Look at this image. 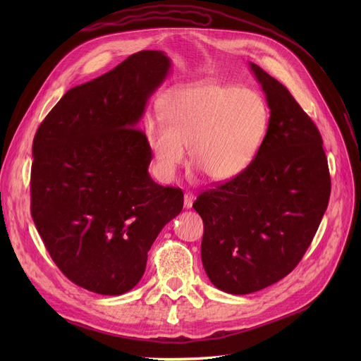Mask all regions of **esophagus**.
<instances>
[{"instance_id":"34e87169","label":"esophagus","mask_w":361,"mask_h":361,"mask_svg":"<svg viewBox=\"0 0 361 361\" xmlns=\"http://www.w3.org/2000/svg\"><path fill=\"white\" fill-rule=\"evenodd\" d=\"M193 202H195V195L193 193H185L184 195V207L190 209V207L193 206Z\"/></svg>"}]
</instances>
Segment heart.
Listing matches in <instances>:
<instances>
[{
	"mask_svg": "<svg viewBox=\"0 0 361 361\" xmlns=\"http://www.w3.org/2000/svg\"><path fill=\"white\" fill-rule=\"evenodd\" d=\"M269 106L255 89L203 82L173 92L164 104V121L149 118L146 136L166 180L184 162L206 177L230 181L247 169L267 137Z\"/></svg>",
	"mask_w": 361,
	"mask_h": 361,
	"instance_id": "b5f03b06",
	"label": "heart"
}]
</instances>
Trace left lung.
<instances>
[{
	"label": "left lung",
	"mask_w": 361,
	"mask_h": 361,
	"mask_svg": "<svg viewBox=\"0 0 361 361\" xmlns=\"http://www.w3.org/2000/svg\"><path fill=\"white\" fill-rule=\"evenodd\" d=\"M271 109L267 137L238 177L193 203L203 219L202 262L214 286L250 294L287 276L319 228L331 196L316 124L272 75L250 63Z\"/></svg>",
	"instance_id": "obj_1"
}]
</instances>
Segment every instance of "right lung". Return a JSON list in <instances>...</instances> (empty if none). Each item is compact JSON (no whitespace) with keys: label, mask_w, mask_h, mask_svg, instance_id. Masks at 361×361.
<instances>
[{"label":"right lung","mask_w":361,"mask_h":361,"mask_svg":"<svg viewBox=\"0 0 361 361\" xmlns=\"http://www.w3.org/2000/svg\"><path fill=\"white\" fill-rule=\"evenodd\" d=\"M162 51H140L70 89L33 139L30 212L60 271L104 295L130 291L147 252L183 209V192L150 178L152 149L139 128L165 80Z\"/></svg>","instance_id":"obj_1"}]
</instances>
